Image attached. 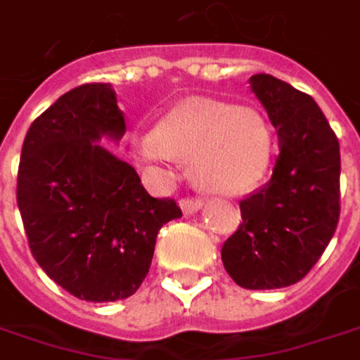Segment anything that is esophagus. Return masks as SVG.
Masks as SVG:
<instances>
[{
  "label": "esophagus",
  "mask_w": 360,
  "mask_h": 360,
  "mask_svg": "<svg viewBox=\"0 0 360 360\" xmlns=\"http://www.w3.org/2000/svg\"><path fill=\"white\" fill-rule=\"evenodd\" d=\"M200 206H202V198H198V195H187V198H183V200H181V208H183V212H185V214L195 212Z\"/></svg>",
  "instance_id": "1"
}]
</instances>
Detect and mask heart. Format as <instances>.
Here are the masks:
<instances>
[{"instance_id": "obj_1", "label": "heart", "mask_w": 360, "mask_h": 360, "mask_svg": "<svg viewBox=\"0 0 360 360\" xmlns=\"http://www.w3.org/2000/svg\"><path fill=\"white\" fill-rule=\"evenodd\" d=\"M143 154L154 160H193V179L223 193L258 187L271 171L275 141L262 114L225 102L189 100L171 110Z\"/></svg>"}]
</instances>
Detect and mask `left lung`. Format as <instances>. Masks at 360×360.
Segmentation results:
<instances>
[{
  "mask_svg": "<svg viewBox=\"0 0 360 360\" xmlns=\"http://www.w3.org/2000/svg\"><path fill=\"white\" fill-rule=\"evenodd\" d=\"M252 91L277 131L273 175L240 200L242 223L223 244L231 279L246 290L298 283L321 258L340 219V143L317 102L271 75Z\"/></svg>",
  "mask_w": 360,
  "mask_h": 360,
  "instance_id": "left-lung-1",
  "label": "left lung"
}]
</instances>
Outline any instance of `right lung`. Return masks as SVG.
<instances>
[{
    "instance_id": "1",
    "label": "right lung",
    "mask_w": 360,
    "mask_h": 360,
    "mask_svg": "<svg viewBox=\"0 0 360 360\" xmlns=\"http://www.w3.org/2000/svg\"><path fill=\"white\" fill-rule=\"evenodd\" d=\"M127 131L110 83H85L37 116L25 137L16 200L39 266L68 294L114 302L146 279L160 227L179 219L135 169L96 141Z\"/></svg>"
}]
</instances>
